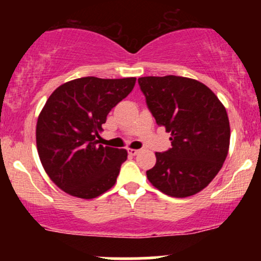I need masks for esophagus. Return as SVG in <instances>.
Segmentation results:
<instances>
[{"label":"esophagus","mask_w":261,"mask_h":261,"mask_svg":"<svg viewBox=\"0 0 261 261\" xmlns=\"http://www.w3.org/2000/svg\"><path fill=\"white\" fill-rule=\"evenodd\" d=\"M139 149H133V148H128L127 149V153L128 155H136L137 153H139Z\"/></svg>","instance_id":"1"}]
</instances>
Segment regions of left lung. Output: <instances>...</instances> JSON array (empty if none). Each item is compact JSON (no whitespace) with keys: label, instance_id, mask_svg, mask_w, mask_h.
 <instances>
[{"label":"left lung","instance_id":"left-lung-1","mask_svg":"<svg viewBox=\"0 0 261 261\" xmlns=\"http://www.w3.org/2000/svg\"><path fill=\"white\" fill-rule=\"evenodd\" d=\"M139 86L172 141L169 149L155 152L157 162L146 172L148 180L169 196L195 195L217 175L228 153L226 109L208 87L187 77H141Z\"/></svg>","mask_w":261,"mask_h":261}]
</instances>
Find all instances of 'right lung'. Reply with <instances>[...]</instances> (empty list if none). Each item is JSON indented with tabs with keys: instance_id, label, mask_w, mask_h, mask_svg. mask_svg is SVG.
<instances>
[{
	"instance_id": "add662e5",
	"label": "right lung",
	"mask_w": 261,
	"mask_h": 261,
	"mask_svg": "<svg viewBox=\"0 0 261 261\" xmlns=\"http://www.w3.org/2000/svg\"><path fill=\"white\" fill-rule=\"evenodd\" d=\"M136 79L82 77L56 88L39 115L37 147L45 172L65 193L93 199L115 184L126 149L99 145L98 131Z\"/></svg>"
}]
</instances>
